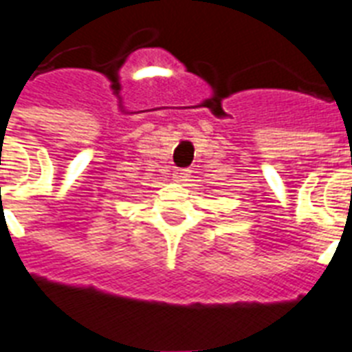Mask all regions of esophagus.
<instances>
[{"label": "esophagus", "instance_id": "34e87169", "mask_svg": "<svg viewBox=\"0 0 352 352\" xmlns=\"http://www.w3.org/2000/svg\"><path fill=\"white\" fill-rule=\"evenodd\" d=\"M174 182H178V184H184V182H187V179L190 178V170L189 168H179V170H176L174 173Z\"/></svg>", "mask_w": 352, "mask_h": 352}]
</instances>
